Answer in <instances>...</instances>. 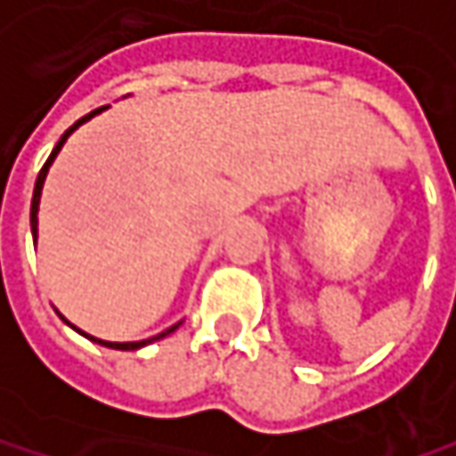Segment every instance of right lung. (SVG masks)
Masks as SVG:
<instances>
[{
	"instance_id": "obj_1",
	"label": "right lung",
	"mask_w": 456,
	"mask_h": 456,
	"mask_svg": "<svg viewBox=\"0 0 456 456\" xmlns=\"http://www.w3.org/2000/svg\"><path fill=\"white\" fill-rule=\"evenodd\" d=\"M99 111H104V106H102V109H94L91 114H86L83 119H77V122H75V125H72V127H69V130L64 133L62 138H60V143L54 145V151H52V156H49V159H46V164L41 167V172H38V180H36V187H33V203H30V232H33V240H36V232H38V216H36V214H38V200H41V187H44V180H46V172H49V167H52V161L57 159V153H60V148H62V145H64V141L69 138V133H72V130H77V127H80L83 122H88V119H91L94 114H99ZM177 326H180V323H177ZM177 326H172V329H167V331H161V334H159V337H153V339H161V337H167V334H172V331H175ZM77 331H80V329H77ZM80 334H83V331H80ZM86 337H88V334H86ZM88 339H91V342H99V345H104V347H111V350H138V347H145L148 342H153V339H143V342H102V339H96V337H88Z\"/></svg>"
}]
</instances>
